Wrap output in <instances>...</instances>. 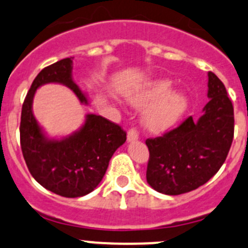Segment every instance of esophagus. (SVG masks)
<instances>
[{"label":"esophagus","instance_id":"34e87169","mask_svg":"<svg viewBox=\"0 0 248 248\" xmlns=\"http://www.w3.org/2000/svg\"><path fill=\"white\" fill-rule=\"evenodd\" d=\"M138 138H139L138 131L134 128L129 129L128 133H127V140H128V141H136V140H138Z\"/></svg>","mask_w":248,"mask_h":248}]
</instances>
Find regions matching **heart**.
<instances>
[{
	"mask_svg": "<svg viewBox=\"0 0 248 248\" xmlns=\"http://www.w3.org/2000/svg\"><path fill=\"white\" fill-rule=\"evenodd\" d=\"M171 80L167 78L150 80L127 94V101L134 107H147L141 116L142 124L152 133L171 128L185 114L188 104L182 91H170Z\"/></svg>",
	"mask_w": 248,
	"mask_h": 248,
	"instance_id": "obj_1",
	"label": "heart"
}]
</instances>
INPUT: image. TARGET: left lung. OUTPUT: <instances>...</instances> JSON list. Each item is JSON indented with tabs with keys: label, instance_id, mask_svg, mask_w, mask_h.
<instances>
[{
	"label": "left lung",
	"instance_id": "left-lung-1",
	"mask_svg": "<svg viewBox=\"0 0 248 248\" xmlns=\"http://www.w3.org/2000/svg\"><path fill=\"white\" fill-rule=\"evenodd\" d=\"M207 97L198 121L192 116L179 127L147 139V184L168 196L187 193L206 184L228 156L234 137V108L223 82L207 73Z\"/></svg>",
	"mask_w": 248,
	"mask_h": 248
}]
</instances>
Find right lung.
<instances>
[{"label":"right lung","instance_id":"1","mask_svg":"<svg viewBox=\"0 0 248 248\" xmlns=\"http://www.w3.org/2000/svg\"><path fill=\"white\" fill-rule=\"evenodd\" d=\"M73 57L60 60L34 78L22 104L20 145L32 176L55 194L77 198L93 191L103 179L114 152L126 141V132L114 122L87 114L85 124L71 136L50 139L37 122L32 103L42 85L62 84L76 93L80 103L89 104L87 94L72 77Z\"/></svg>","mask_w":248,"mask_h":248}]
</instances>
